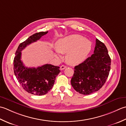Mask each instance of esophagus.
Listing matches in <instances>:
<instances>
[{
    "label": "esophagus",
    "mask_w": 126,
    "mask_h": 126,
    "mask_svg": "<svg viewBox=\"0 0 126 126\" xmlns=\"http://www.w3.org/2000/svg\"><path fill=\"white\" fill-rule=\"evenodd\" d=\"M66 68V66H65V65H62V66H61V67H60V69L61 70H64V69Z\"/></svg>",
    "instance_id": "34e87169"
}]
</instances>
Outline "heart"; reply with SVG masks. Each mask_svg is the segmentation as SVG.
I'll return each mask as SVG.
<instances>
[{
  "label": "heart",
  "mask_w": 126,
  "mask_h": 126,
  "mask_svg": "<svg viewBox=\"0 0 126 126\" xmlns=\"http://www.w3.org/2000/svg\"><path fill=\"white\" fill-rule=\"evenodd\" d=\"M55 47L57 52L66 54L67 63L76 65L86 59L91 50L92 43L83 36L73 34L59 38Z\"/></svg>",
  "instance_id": "b5f03b06"
}]
</instances>
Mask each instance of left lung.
<instances>
[{
  "mask_svg": "<svg viewBox=\"0 0 126 126\" xmlns=\"http://www.w3.org/2000/svg\"><path fill=\"white\" fill-rule=\"evenodd\" d=\"M111 59L103 43L96 38L94 54L74 67L71 83L73 89L83 94L98 91L108 77Z\"/></svg>",
  "mask_w": 126,
  "mask_h": 126,
  "instance_id": "obj_1",
  "label": "left lung"
}]
</instances>
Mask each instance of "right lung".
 Segmentation results:
<instances>
[{
	"mask_svg": "<svg viewBox=\"0 0 126 126\" xmlns=\"http://www.w3.org/2000/svg\"><path fill=\"white\" fill-rule=\"evenodd\" d=\"M48 32H37L20 43L14 60L15 75L20 85L28 93L42 96L52 88L55 78L60 72V67L50 64H45L37 68L25 67L21 59V52L28 45L37 41Z\"/></svg>",
	"mask_w": 126,
	"mask_h": 126,
	"instance_id": "obj_1",
	"label": "right lung"
}]
</instances>
